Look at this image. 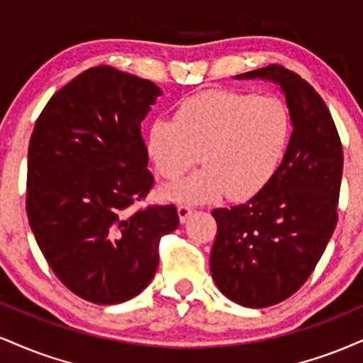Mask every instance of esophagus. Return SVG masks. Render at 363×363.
Wrapping results in <instances>:
<instances>
[{
	"label": "esophagus",
	"instance_id": "34e87169",
	"mask_svg": "<svg viewBox=\"0 0 363 363\" xmlns=\"http://www.w3.org/2000/svg\"><path fill=\"white\" fill-rule=\"evenodd\" d=\"M194 208L189 206V205H181L177 208V215H179V220H181V223H186L187 218H189L191 215H193Z\"/></svg>",
	"mask_w": 363,
	"mask_h": 363
}]
</instances>
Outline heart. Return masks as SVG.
Returning <instances> with one entry per match:
<instances>
[{
    "label": "heart",
    "mask_w": 363,
    "mask_h": 363,
    "mask_svg": "<svg viewBox=\"0 0 363 363\" xmlns=\"http://www.w3.org/2000/svg\"><path fill=\"white\" fill-rule=\"evenodd\" d=\"M291 131L285 102L273 95L208 90L186 99L176 119L158 118L147 148L157 172L174 181L198 160L203 169L164 189L172 201L206 203L256 194L280 165Z\"/></svg>",
    "instance_id": "b5f03b06"
}]
</instances>
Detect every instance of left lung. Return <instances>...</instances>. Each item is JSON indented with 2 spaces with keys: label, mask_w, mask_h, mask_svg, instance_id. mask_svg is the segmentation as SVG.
I'll return each instance as SVG.
<instances>
[{
  "label": "left lung",
  "mask_w": 363,
  "mask_h": 363,
  "mask_svg": "<svg viewBox=\"0 0 363 363\" xmlns=\"http://www.w3.org/2000/svg\"><path fill=\"white\" fill-rule=\"evenodd\" d=\"M280 86L291 119L281 164L242 205L216 208L211 278L232 302L261 309L306 283L335 232L343 150L320 95L278 65L234 77Z\"/></svg>",
  "instance_id": "1"
}]
</instances>
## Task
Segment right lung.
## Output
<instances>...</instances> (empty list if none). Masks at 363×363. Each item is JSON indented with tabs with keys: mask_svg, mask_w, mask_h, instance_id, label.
Masks as SVG:
<instances>
[{
	"mask_svg": "<svg viewBox=\"0 0 363 363\" xmlns=\"http://www.w3.org/2000/svg\"><path fill=\"white\" fill-rule=\"evenodd\" d=\"M162 95L153 82L90 68L52 95L28 145L27 216L56 277L85 301L136 297L158 266L174 205L133 210L153 176L141 121Z\"/></svg>",
	"mask_w": 363,
	"mask_h": 363,
	"instance_id": "add662e5",
	"label": "right lung"
}]
</instances>
